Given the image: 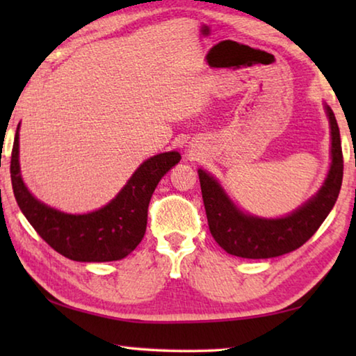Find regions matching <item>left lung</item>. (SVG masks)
Segmentation results:
<instances>
[{"label": "left lung", "instance_id": "1", "mask_svg": "<svg viewBox=\"0 0 356 356\" xmlns=\"http://www.w3.org/2000/svg\"><path fill=\"white\" fill-rule=\"evenodd\" d=\"M331 129V165L322 188L308 202L282 218H259L243 213L221 188L218 180L197 170L209 229L215 242L229 254L268 259L300 248L321 227L333 209L342 185L341 135L334 113L325 105Z\"/></svg>", "mask_w": 356, "mask_h": 356}]
</instances>
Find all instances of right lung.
I'll list each match as a JSON object with an SVG mask.
<instances>
[{
    "label": "right lung",
    "instance_id": "right-lung-1",
    "mask_svg": "<svg viewBox=\"0 0 356 356\" xmlns=\"http://www.w3.org/2000/svg\"><path fill=\"white\" fill-rule=\"evenodd\" d=\"M19 127L10 156L14 196L35 232L64 257L78 262L119 261L134 251L146 234L147 207L160 179L180 161L179 152H163L144 161L122 190L99 210L72 215L35 200L23 184L19 163Z\"/></svg>",
    "mask_w": 356,
    "mask_h": 356
}]
</instances>
